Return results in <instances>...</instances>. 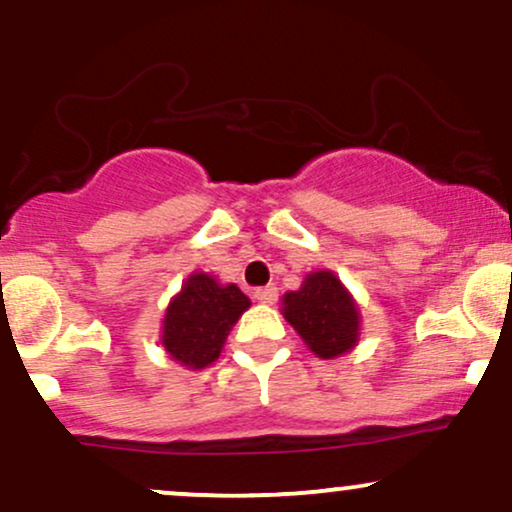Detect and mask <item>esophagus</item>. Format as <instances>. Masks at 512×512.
<instances>
[{
    "label": "esophagus",
    "instance_id": "esophagus-1",
    "mask_svg": "<svg viewBox=\"0 0 512 512\" xmlns=\"http://www.w3.org/2000/svg\"><path fill=\"white\" fill-rule=\"evenodd\" d=\"M252 296H255V301L257 303H264V305H272L276 298H279V289H276V286H262V289H255V293H252Z\"/></svg>",
    "mask_w": 512,
    "mask_h": 512
}]
</instances>
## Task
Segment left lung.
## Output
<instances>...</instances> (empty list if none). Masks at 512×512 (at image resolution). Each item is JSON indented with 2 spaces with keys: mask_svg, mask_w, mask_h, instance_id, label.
Listing matches in <instances>:
<instances>
[{
  "mask_svg": "<svg viewBox=\"0 0 512 512\" xmlns=\"http://www.w3.org/2000/svg\"><path fill=\"white\" fill-rule=\"evenodd\" d=\"M281 301L286 322L315 356L337 358L356 346L361 334L358 305L332 272L308 274L301 289L284 293Z\"/></svg>",
  "mask_w": 512,
  "mask_h": 512,
  "instance_id": "obj_1",
  "label": "left lung"
}]
</instances>
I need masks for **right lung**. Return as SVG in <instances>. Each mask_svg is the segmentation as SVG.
<instances>
[{"label":"right lung","instance_id":"right-lung-1","mask_svg":"<svg viewBox=\"0 0 512 512\" xmlns=\"http://www.w3.org/2000/svg\"><path fill=\"white\" fill-rule=\"evenodd\" d=\"M250 308V298L236 284H219L211 274L187 276L163 317L161 344L173 361L192 370L219 358L228 332Z\"/></svg>","mask_w":512,"mask_h":512}]
</instances>
